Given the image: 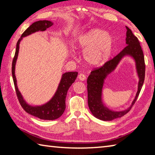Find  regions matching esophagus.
<instances>
[{
  "label": "esophagus",
  "mask_w": 155,
  "mask_h": 155,
  "mask_svg": "<svg viewBox=\"0 0 155 155\" xmlns=\"http://www.w3.org/2000/svg\"><path fill=\"white\" fill-rule=\"evenodd\" d=\"M78 79H79L80 81H85L86 79V76L84 74H80L79 75H78Z\"/></svg>",
  "instance_id": "esophagus-1"
}]
</instances>
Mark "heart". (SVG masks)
<instances>
[{"label":"heart","mask_w":155,"mask_h":155,"mask_svg":"<svg viewBox=\"0 0 155 155\" xmlns=\"http://www.w3.org/2000/svg\"><path fill=\"white\" fill-rule=\"evenodd\" d=\"M114 45V38L104 30L94 28L81 35L77 48L82 51L86 62L93 66H100L108 60Z\"/></svg>","instance_id":"b5f03b06"}]
</instances>
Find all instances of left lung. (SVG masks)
Instances as JSON below:
<instances>
[{
    "label": "left lung",
    "mask_w": 155,
    "mask_h": 155,
    "mask_svg": "<svg viewBox=\"0 0 155 155\" xmlns=\"http://www.w3.org/2000/svg\"><path fill=\"white\" fill-rule=\"evenodd\" d=\"M127 46L119 54L109 60L100 68H95L91 72L87 81L88 106L90 111L95 117L102 120H112L124 116L131 109L137 100L143 85L145 78L144 56L138 39L132 31L126 26ZM125 55H130L135 60L137 72L139 77V88L135 99L131 106L123 111L115 112L110 111L104 106L101 100V91L104 79L107 75L116 68L120 60Z\"/></svg>",
    "instance_id": "8db88e82"
}]
</instances>
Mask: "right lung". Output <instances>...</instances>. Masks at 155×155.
<instances>
[{"instance_id": "add662e5", "label": "right lung", "mask_w": 155, "mask_h": 155, "mask_svg": "<svg viewBox=\"0 0 155 155\" xmlns=\"http://www.w3.org/2000/svg\"><path fill=\"white\" fill-rule=\"evenodd\" d=\"M53 23L48 20H40L33 23L22 34L16 45V50L12 62V76L17 96L22 108L28 113L43 120H55L60 117L66 109V97L67 92L77 78V72H68L62 74L60 83L59 84L55 95L48 102L41 106H32L26 102L19 92L17 85V80L15 75V67L18 56L19 43L23 37L28 36L38 31H45L51 26Z\"/></svg>"}]
</instances>
